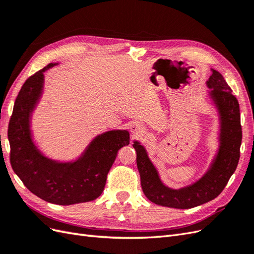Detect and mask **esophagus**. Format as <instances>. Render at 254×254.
Wrapping results in <instances>:
<instances>
[{
  "label": "esophagus",
  "instance_id": "1",
  "mask_svg": "<svg viewBox=\"0 0 254 254\" xmlns=\"http://www.w3.org/2000/svg\"><path fill=\"white\" fill-rule=\"evenodd\" d=\"M129 128H130V132H131L132 136H141L145 133L144 127L141 124H139V123H132Z\"/></svg>",
  "mask_w": 254,
  "mask_h": 254
}]
</instances>
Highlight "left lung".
<instances>
[{
	"mask_svg": "<svg viewBox=\"0 0 254 254\" xmlns=\"http://www.w3.org/2000/svg\"><path fill=\"white\" fill-rule=\"evenodd\" d=\"M211 71L206 86L211 89L210 96L219 112V146L201 178L178 190L166 187L149 159L147 150L140 142H133L143 193L158 205L190 209L209 202L221 193L236 170L242 144L240 105L222 75L213 68Z\"/></svg>",
	"mask_w": 254,
	"mask_h": 254,
	"instance_id": "8db88e82",
	"label": "left lung"
}]
</instances>
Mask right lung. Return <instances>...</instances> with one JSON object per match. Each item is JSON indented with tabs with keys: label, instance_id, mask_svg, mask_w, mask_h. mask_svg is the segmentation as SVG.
Wrapping results in <instances>:
<instances>
[{
	"label": "right lung",
	"instance_id": "1",
	"mask_svg": "<svg viewBox=\"0 0 254 254\" xmlns=\"http://www.w3.org/2000/svg\"><path fill=\"white\" fill-rule=\"evenodd\" d=\"M56 64L30 76L19 92L8 126L10 163L33 194L51 203L71 205L101 196L118 151L129 144L130 137L128 130L120 129L98 134L71 162L44 156L33 140L30 120L43 93L44 72Z\"/></svg>",
	"mask_w": 254,
	"mask_h": 254
}]
</instances>
